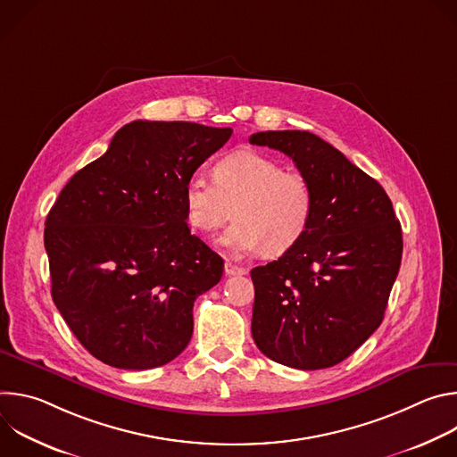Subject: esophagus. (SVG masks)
<instances>
[{"mask_svg": "<svg viewBox=\"0 0 457 457\" xmlns=\"http://www.w3.org/2000/svg\"><path fill=\"white\" fill-rule=\"evenodd\" d=\"M224 273H226L228 277H235V275H245V268H242V266H237L235 262H229V260H226V264H224Z\"/></svg>", "mask_w": 457, "mask_h": 457, "instance_id": "1", "label": "esophagus"}]
</instances>
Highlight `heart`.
<instances>
[{
  "label": "heart",
  "mask_w": 457,
  "mask_h": 457,
  "mask_svg": "<svg viewBox=\"0 0 457 457\" xmlns=\"http://www.w3.org/2000/svg\"><path fill=\"white\" fill-rule=\"evenodd\" d=\"M182 199L187 224L204 235L235 215L220 244L237 253L266 249L282 254L303 238L314 215L311 180L300 171L284 170L270 155L249 150L222 157L213 179L203 171L191 173Z\"/></svg>",
  "instance_id": "heart-1"
}]
</instances>
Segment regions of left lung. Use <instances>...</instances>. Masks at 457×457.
Here are the masks:
<instances>
[{"mask_svg": "<svg viewBox=\"0 0 457 457\" xmlns=\"http://www.w3.org/2000/svg\"><path fill=\"white\" fill-rule=\"evenodd\" d=\"M249 143L291 157L314 189L303 238L251 270L253 340L277 363L333 367L379 328L402 264L400 220L385 189L318 136L278 129Z\"/></svg>", "mask_w": 457, "mask_h": 457, "instance_id": "left-lung-1", "label": "left lung"}]
</instances>
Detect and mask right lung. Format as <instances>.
Returning a JSON list of instances; mask_svg holds the SVG:
<instances>
[{"label":"right lung","mask_w":457,"mask_h":457,"mask_svg":"<svg viewBox=\"0 0 457 457\" xmlns=\"http://www.w3.org/2000/svg\"><path fill=\"white\" fill-rule=\"evenodd\" d=\"M231 134L134 120L61 189L45 222L52 298L103 363L154 369L189 344L193 302L220 282L224 260L191 235L182 191Z\"/></svg>","instance_id":"add662e5"}]
</instances>
